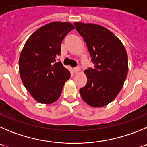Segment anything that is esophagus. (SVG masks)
<instances>
[{"label":"esophagus","instance_id":"1","mask_svg":"<svg viewBox=\"0 0 147 147\" xmlns=\"http://www.w3.org/2000/svg\"><path fill=\"white\" fill-rule=\"evenodd\" d=\"M80 68L79 67H75V68H74V72H75V73H77V72H80Z\"/></svg>","mask_w":147,"mask_h":147}]
</instances>
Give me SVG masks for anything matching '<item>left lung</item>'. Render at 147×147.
<instances>
[{
    "mask_svg": "<svg viewBox=\"0 0 147 147\" xmlns=\"http://www.w3.org/2000/svg\"><path fill=\"white\" fill-rule=\"evenodd\" d=\"M86 43L94 68L84 71L86 86L80 89L83 101L92 107H103L118 95L128 72L127 54L116 36L100 25L74 23Z\"/></svg>",
    "mask_w": 147,
    "mask_h": 147,
    "instance_id": "1",
    "label": "left lung"
}]
</instances>
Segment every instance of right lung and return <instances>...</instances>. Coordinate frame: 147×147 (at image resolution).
Listing matches in <instances>:
<instances>
[{
	"label": "right lung",
	"mask_w": 147,
	"mask_h": 147,
	"mask_svg": "<svg viewBox=\"0 0 147 147\" xmlns=\"http://www.w3.org/2000/svg\"><path fill=\"white\" fill-rule=\"evenodd\" d=\"M75 27L68 22H52L37 29L26 41L19 59L21 80L37 102L51 104L60 97L70 72L56 62L61 45Z\"/></svg>",
	"instance_id": "obj_1"
}]
</instances>
